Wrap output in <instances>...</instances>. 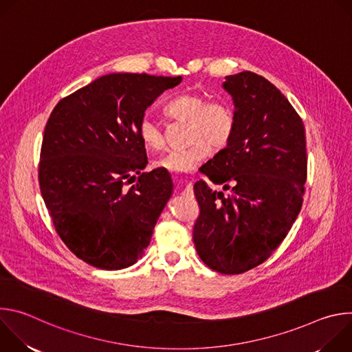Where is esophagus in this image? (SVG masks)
Returning a JSON list of instances; mask_svg holds the SVG:
<instances>
[{
	"mask_svg": "<svg viewBox=\"0 0 352 352\" xmlns=\"http://www.w3.org/2000/svg\"><path fill=\"white\" fill-rule=\"evenodd\" d=\"M182 193L186 195V196H192V195H193V186H192V184H186V186L184 188Z\"/></svg>",
	"mask_w": 352,
	"mask_h": 352,
	"instance_id": "34e87169",
	"label": "esophagus"
}]
</instances>
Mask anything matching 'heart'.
I'll return each mask as SVG.
<instances>
[{
    "label": "heart",
    "mask_w": 352,
    "mask_h": 352,
    "mask_svg": "<svg viewBox=\"0 0 352 352\" xmlns=\"http://www.w3.org/2000/svg\"><path fill=\"white\" fill-rule=\"evenodd\" d=\"M167 117L189 122L188 139L192 142L185 148L170 150L153 162L155 168L170 173L186 174L193 171L208 156L210 148L227 147L235 132V114L230 103L213 100L196 91L182 93L166 104ZM140 142L147 150H162L166 146L163 128L152 117H143L138 126Z\"/></svg>",
    "instance_id": "heart-1"
}]
</instances>
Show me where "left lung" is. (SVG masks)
Returning a JSON list of instances; mask_svg holds the SVG:
<instances>
[{"instance_id": "8db88e82", "label": "left lung", "mask_w": 352, "mask_h": 352, "mask_svg": "<svg viewBox=\"0 0 352 352\" xmlns=\"http://www.w3.org/2000/svg\"><path fill=\"white\" fill-rule=\"evenodd\" d=\"M235 107L227 147L202 167L228 196L205 181L193 186L200 214L193 227L199 258L223 274L263 263L278 248L304 202L307 140L302 120L263 76L243 71L223 83Z\"/></svg>"}]
</instances>
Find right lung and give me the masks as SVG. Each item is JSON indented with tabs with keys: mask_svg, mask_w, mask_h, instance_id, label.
I'll use <instances>...</instances> for the list:
<instances>
[{
	"mask_svg": "<svg viewBox=\"0 0 352 352\" xmlns=\"http://www.w3.org/2000/svg\"><path fill=\"white\" fill-rule=\"evenodd\" d=\"M181 76L110 74L64 97L40 152L41 196L63 242L83 262L120 270L142 258L173 193L167 170L142 173L144 111ZM138 174L126 188V181Z\"/></svg>",
	"mask_w": 352,
	"mask_h": 352,
	"instance_id": "1",
	"label": "right lung"
}]
</instances>
